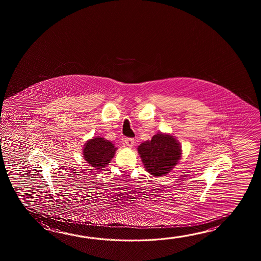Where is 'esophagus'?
<instances>
[{"mask_svg": "<svg viewBox=\"0 0 261 261\" xmlns=\"http://www.w3.org/2000/svg\"><path fill=\"white\" fill-rule=\"evenodd\" d=\"M125 144L128 147H132L134 145V139L133 138H126L125 139Z\"/></svg>", "mask_w": 261, "mask_h": 261, "instance_id": "34e87169", "label": "esophagus"}]
</instances>
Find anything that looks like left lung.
<instances>
[{"mask_svg": "<svg viewBox=\"0 0 261 261\" xmlns=\"http://www.w3.org/2000/svg\"><path fill=\"white\" fill-rule=\"evenodd\" d=\"M138 153L144 168L154 176L165 175L177 164L181 146L172 135L158 133L150 141L140 144Z\"/></svg>", "mask_w": 261, "mask_h": 261, "instance_id": "obj_1", "label": "left lung"}]
</instances>
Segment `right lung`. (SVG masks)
Returning <instances> with one entry per match:
<instances>
[{"label":"right lung","mask_w":261,"mask_h":261,"mask_svg":"<svg viewBox=\"0 0 261 261\" xmlns=\"http://www.w3.org/2000/svg\"><path fill=\"white\" fill-rule=\"evenodd\" d=\"M117 148L111 142L105 138L95 137L89 140L84 146V159L95 168V170H103L114 158Z\"/></svg>","instance_id":"1"}]
</instances>
